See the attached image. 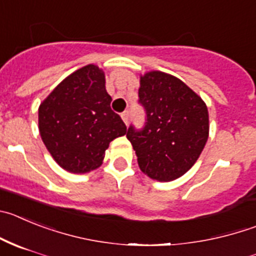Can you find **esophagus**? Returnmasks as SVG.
<instances>
[{
  "mask_svg": "<svg viewBox=\"0 0 256 256\" xmlns=\"http://www.w3.org/2000/svg\"><path fill=\"white\" fill-rule=\"evenodd\" d=\"M120 116H122V119H123V122L126 124H128V122H130V112H123L120 114Z\"/></svg>",
  "mask_w": 256,
  "mask_h": 256,
  "instance_id": "1",
  "label": "esophagus"
}]
</instances>
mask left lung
Instances as JSON below:
<instances>
[{"instance_id":"1","label":"left lung","mask_w":256,"mask_h":256,"mask_svg":"<svg viewBox=\"0 0 256 256\" xmlns=\"http://www.w3.org/2000/svg\"><path fill=\"white\" fill-rule=\"evenodd\" d=\"M140 102L146 126L128 128L140 171L161 182H172L192 168L210 136L206 102L172 74L150 71L140 77Z\"/></svg>"}]
</instances>
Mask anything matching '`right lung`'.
I'll return each mask as SVG.
<instances>
[{
  "instance_id": "add662e5",
  "label": "right lung",
  "mask_w": 256,
  "mask_h": 256,
  "mask_svg": "<svg viewBox=\"0 0 256 256\" xmlns=\"http://www.w3.org/2000/svg\"><path fill=\"white\" fill-rule=\"evenodd\" d=\"M110 102L105 72L96 64L66 77L40 102L39 133L60 168L72 174L96 170L110 142L126 134V124Z\"/></svg>"
}]
</instances>
